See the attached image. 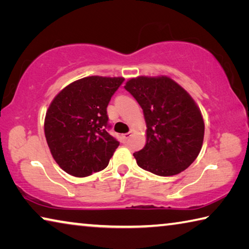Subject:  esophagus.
I'll return each mask as SVG.
<instances>
[{"instance_id":"obj_1","label":"esophagus","mask_w":249,"mask_h":249,"mask_svg":"<svg viewBox=\"0 0 249 249\" xmlns=\"http://www.w3.org/2000/svg\"><path fill=\"white\" fill-rule=\"evenodd\" d=\"M130 136H132V132H128V133H126V134H123V136H122V138H123V141H127Z\"/></svg>"}]
</instances>
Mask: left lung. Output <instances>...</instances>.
I'll list each match as a JSON object with an SVG mask.
<instances>
[{"label":"left lung","mask_w":249,"mask_h":249,"mask_svg":"<svg viewBox=\"0 0 249 249\" xmlns=\"http://www.w3.org/2000/svg\"><path fill=\"white\" fill-rule=\"evenodd\" d=\"M124 88L141 105L147 125L146 145L134 154L137 165L161 177L187 169L204 137L203 117L195 100L165 75L133 78Z\"/></svg>","instance_id":"left-lung-1"}]
</instances>
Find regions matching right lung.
<instances>
[{
  "label": "right lung",
  "mask_w": 249,
  "mask_h": 249,
  "mask_svg": "<svg viewBox=\"0 0 249 249\" xmlns=\"http://www.w3.org/2000/svg\"><path fill=\"white\" fill-rule=\"evenodd\" d=\"M124 78L92 75L54 96L45 117V136L53 159L67 174L87 177L103 170L120 142L107 132V107Z\"/></svg>",
  "instance_id": "right-lung-1"
}]
</instances>
